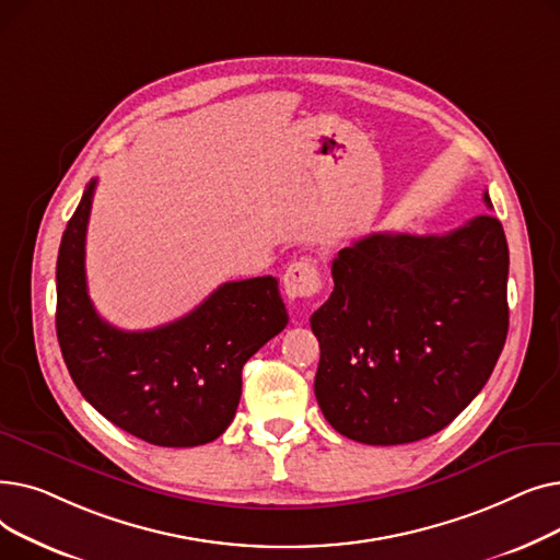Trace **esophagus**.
I'll return each instance as SVG.
<instances>
[{"label": "esophagus", "mask_w": 560, "mask_h": 560, "mask_svg": "<svg viewBox=\"0 0 560 560\" xmlns=\"http://www.w3.org/2000/svg\"><path fill=\"white\" fill-rule=\"evenodd\" d=\"M283 290L288 300H308L322 290V275L311 258H302L290 265L283 275Z\"/></svg>", "instance_id": "obj_1"}]
</instances>
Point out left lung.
<instances>
[{"mask_svg": "<svg viewBox=\"0 0 560 560\" xmlns=\"http://www.w3.org/2000/svg\"><path fill=\"white\" fill-rule=\"evenodd\" d=\"M483 201L492 209L488 192ZM331 275V298L311 317L327 422L365 445L445 429L481 393L506 342L502 222L477 215L445 235L370 233L338 252Z\"/></svg>", "mask_w": 560, "mask_h": 560, "instance_id": "1", "label": "left lung"}]
</instances>
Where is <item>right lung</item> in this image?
<instances>
[{
	"instance_id": "1",
	"label": "right lung",
	"mask_w": 560,
	"mask_h": 560,
	"mask_svg": "<svg viewBox=\"0 0 560 560\" xmlns=\"http://www.w3.org/2000/svg\"><path fill=\"white\" fill-rule=\"evenodd\" d=\"M95 186L97 179L85 186L56 260V336L74 386L108 422L144 443H211L238 408L243 365L288 325L279 283L229 281L170 325L115 329L97 315L85 285Z\"/></svg>"
}]
</instances>
